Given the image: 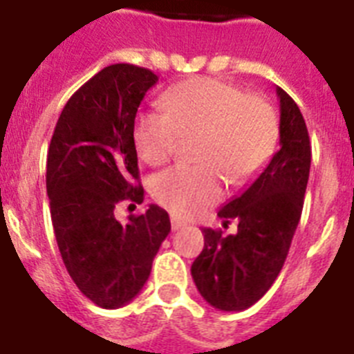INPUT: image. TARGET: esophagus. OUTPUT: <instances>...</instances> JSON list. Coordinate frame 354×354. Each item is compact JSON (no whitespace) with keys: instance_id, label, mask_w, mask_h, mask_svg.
Segmentation results:
<instances>
[{"instance_id":"1","label":"esophagus","mask_w":354,"mask_h":354,"mask_svg":"<svg viewBox=\"0 0 354 354\" xmlns=\"http://www.w3.org/2000/svg\"><path fill=\"white\" fill-rule=\"evenodd\" d=\"M184 225H186L184 221L177 220V218H171V230H179V228H183Z\"/></svg>"}]
</instances>
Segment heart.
<instances>
[{
	"label": "heart",
	"mask_w": 354,
	"mask_h": 354,
	"mask_svg": "<svg viewBox=\"0 0 354 354\" xmlns=\"http://www.w3.org/2000/svg\"><path fill=\"white\" fill-rule=\"evenodd\" d=\"M161 111H142L134 122V147L150 167L167 162L183 140L198 138V167H174L152 180L156 202L177 218H193L223 195V177L245 184L270 162L280 120L266 97L239 84L196 77L162 97Z\"/></svg>",
	"instance_id": "1"
}]
</instances>
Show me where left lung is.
Here are the masks:
<instances>
[{
  "mask_svg": "<svg viewBox=\"0 0 354 354\" xmlns=\"http://www.w3.org/2000/svg\"><path fill=\"white\" fill-rule=\"evenodd\" d=\"M280 99V149L255 183L220 209L218 216L237 220V234L202 228L204 250L192 264L198 292L214 308L245 310L264 296L289 253L301 218L310 174L312 147L305 118L292 97Z\"/></svg>",
  "mask_w": 354,
  "mask_h": 354,
  "instance_id": "8db88e82",
  "label": "left lung"
}]
</instances>
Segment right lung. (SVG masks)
<instances>
[{"label":"right lung","instance_id":"right-lung-1","mask_svg":"<svg viewBox=\"0 0 354 354\" xmlns=\"http://www.w3.org/2000/svg\"><path fill=\"white\" fill-rule=\"evenodd\" d=\"M156 83L154 72L138 65L104 67L72 93L49 143L46 187L62 261L102 308L126 305L142 290L170 232L158 205L127 223L113 212L120 202H143L134 118Z\"/></svg>","mask_w":354,"mask_h":354}]
</instances>
